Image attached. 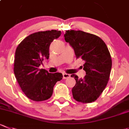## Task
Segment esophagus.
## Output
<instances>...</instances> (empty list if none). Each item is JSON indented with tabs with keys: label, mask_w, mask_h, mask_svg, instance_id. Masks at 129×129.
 <instances>
[{
	"label": "esophagus",
	"mask_w": 129,
	"mask_h": 129,
	"mask_svg": "<svg viewBox=\"0 0 129 129\" xmlns=\"http://www.w3.org/2000/svg\"><path fill=\"white\" fill-rule=\"evenodd\" d=\"M70 77V75L69 74H67V73H62V78L63 79H66V78H68Z\"/></svg>",
	"instance_id": "esophagus-1"
}]
</instances>
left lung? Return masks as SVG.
Segmentation results:
<instances>
[{
	"mask_svg": "<svg viewBox=\"0 0 129 129\" xmlns=\"http://www.w3.org/2000/svg\"><path fill=\"white\" fill-rule=\"evenodd\" d=\"M64 36L74 50L77 59L85 61V77L71 75L76 80L72 89L73 98L83 103L93 102L103 92L110 78L112 61L108 49L99 37L80 30H68Z\"/></svg>",
	"mask_w": 129,
	"mask_h": 129,
	"instance_id": "1",
	"label": "left lung"
}]
</instances>
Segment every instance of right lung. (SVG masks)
<instances>
[{
	"mask_svg": "<svg viewBox=\"0 0 129 129\" xmlns=\"http://www.w3.org/2000/svg\"><path fill=\"white\" fill-rule=\"evenodd\" d=\"M61 34L54 30L34 33L26 37L16 50L14 75L21 90L31 100L49 99L56 83L62 79V73H50L39 68L42 61L49 57L51 42Z\"/></svg>",
	"mask_w": 129,
	"mask_h": 129,
	"instance_id": "1",
	"label": "right lung"
}]
</instances>
